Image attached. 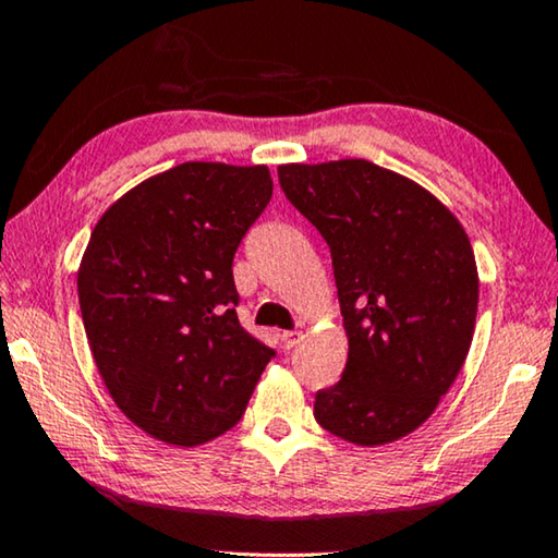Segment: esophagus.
<instances>
[{
	"mask_svg": "<svg viewBox=\"0 0 558 558\" xmlns=\"http://www.w3.org/2000/svg\"><path fill=\"white\" fill-rule=\"evenodd\" d=\"M299 339H302V332H284L281 335V344H284V350H292V347L299 344Z\"/></svg>",
	"mask_w": 558,
	"mask_h": 558,
	"instance_id": "1",
	"label": "esophagus"
}]
</instances>
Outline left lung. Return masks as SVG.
Segmentation results:
<instances>
[{
  "mask_svg": "<svg viewBox=\"0 0 558 558\" xmlns=\"http://www.w3.org/2000/svg\"><path fill=\"white\" fill-rule=\"evenodd\" d=\"M279 183L332 252L350 344L314 417L362 448L405 438L471 350L478 269L468 233L430 191L365 158L279 166Z\"/></svg>",
  "mask_w": 558,
  "mask_h": 558,
  "instance_id": "1",
  "label": "left lung"
}]
</instances>
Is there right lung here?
<instances>
[{
    "label": "right lung",
    "mask_w": 558,
    "mask_h": 558,
    "mask_svg": "<svg viewBox=\"0 0 558 558\" xmlns=\"http://www.w3.org/2000/svg\"><path fill=\"white\" fill-rule=\"evenodd\" d=\"M274 191L266 166L189 160L95 223L77 296L95 367L133 425L196 448L239 423L274 350L239 325L233 254Z\"/></svg>",
    "instance_id": "add662e5"
}]
</instances>
